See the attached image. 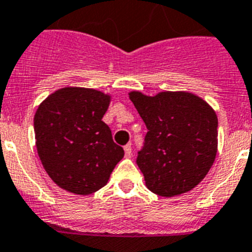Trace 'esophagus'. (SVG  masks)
I'll use <instances>...</instances> for the list:
<instances>
[{
	"mask_svg": "<svg viewBox=\"0 0 252 252\" xmlns=\"http://www.w3.org/2000/svg\"><path fill=\"white\" fill-rule=\"evenodd\" d=\"M124 153H126V158H130V157H132V146H130V144L124 146Z\"/></svg>",
	"mask_w": 252,
	"mask_h": 252,
	"instance_id": "34e87169",
	"label": "esophagus"
}]
</instances>
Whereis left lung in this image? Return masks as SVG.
Masks as SVG:
<instances>
[{"instance_id":"left-lung-1","label":"left lung","mask_w":252,"mask_h":252,"mask_svg":"<svg viewBox=\"0 0 252 252\" xmlns=\"http://www.w3.org/2000/svg\"><path fill=\"white\" fill-rule=\"evenodd\" d=\"M129 99L148 129L137 156L146 187L161 196L195 188L217 155L216 111L199 96L184 91L156 96L132 91Z\"/></svg>"}]
</instances>
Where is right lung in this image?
Segmentation results:
<instances>
[{"label": "right lung", "instance_id": "1", "mask_svg": "<svg viewBox=\"0 0 252 252\" xmlns=\"http://www.w3.org/2000/svg\"><path fill=\"white\" fill-rule=\"evenodd\" d=\"M110 96L84 87H63L39 105L34 132L39 158L62 189L89 195L106 185L124 150L102 122Z\"/></svg>", "mask_w": 252, "mask_h": 252}]
</instances>
